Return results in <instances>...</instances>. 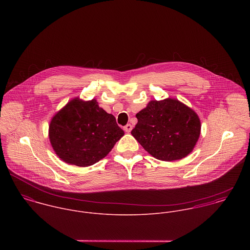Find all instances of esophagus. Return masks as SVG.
Instances as JSON below:
<instances>
[{
    "label": "esophagus",
    "instance_id": "1",
    "mask_svg": "<svg viewBox=\"0 0 250 250\" xmlns=\"http://www.w3.org/2000/svg\"><path fill=\"white\" fill-rule=\"evenodd\" d=\"M132 129H133V126H132L131 124H127V125L124 127V131H125L126 133H130V132L132 131Z\"/></svg>",
    "mask_w": 250,
    "mask_h": 250
}]
</instances>
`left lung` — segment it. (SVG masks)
Returning <instances> with one entry per match:
<instances>
[{
    "label": "left lung",
    "instance_id": "8db88e82",
    "mask_svg": "<svg viewBox=\"0 0 250 250\" xmlns=\"http://www.w3.org/2000/svg\"><path fill=\"white\" fill-rule=\"evenodd\" d=\"M136 117L138 123L131 134L151 156L161 161L187 157L200 136L197 113L175 98L152 100Z\"/></svg>",
    "mask_w": 250,
    "mask_h": 250
}]
</instances>
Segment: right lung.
<instances>
[{
	"instance_id": "add662e5",
	"label": "right lung",
	"mask_w": 250,
	"mask_h": 250,
	"mask_svg": "<svg viewBox=\"0 0 250 250\" xmlns=\"http://www.w3.org/2000/svg\"><path fill=\"white\" fill-rule=\"evenodd\" d=\"M124 136L115 117L99 107L95 99L70 100L52 117L49 139L64 163L81 167L105 158Z\"/></svg>"
}]
</instances>
